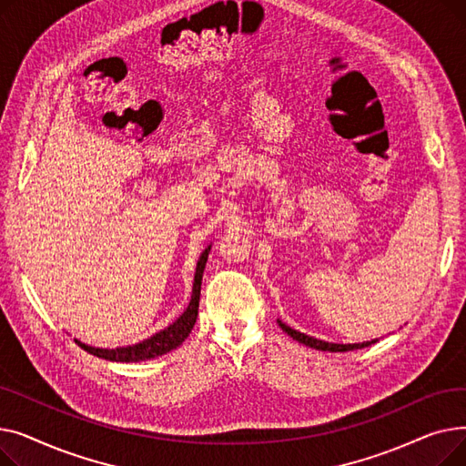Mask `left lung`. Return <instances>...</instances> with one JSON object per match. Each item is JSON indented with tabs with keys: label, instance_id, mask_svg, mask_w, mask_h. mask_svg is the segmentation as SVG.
Wrapping results in <instances>:
<instances>
[{
	"label": "left lung",
	"instance_id": "obj_1",
	"mask_svg": "<svg viewBox=\"0 0 466 466\" xmlns=\"http://www.w3.org/2000/svg\"><path fill=\"white\" fill-rule=\"evenodd\" d=\"M279 327L292 338V339H299L300 344L304 346H309L313 350H319V351H332V353H338V351H353V350H360V348H369L370 344H374L376 339L372 341H362V344H329V341H323V339H317V338H311V336H306L295 329L287 327L285 323L279 321Z\"/></svg>",
	"mask_w": 466,
	"mask_h": 466
}]
</instances>
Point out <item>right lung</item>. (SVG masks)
<instances>
[{"instance_id": "obj_1", "label": "right lung", "mask_w": 466, "mask_h": 466, "mask_svg": "<svg viewBox=\"0 0 466 466\" xmlns=\"http://www.w3.org/2000/svg\"><path fill=\"white\" fill-rule=\"evenodd\" d=\"M208 253L209 248L202 253L198 264H196V274H194V285H192V297L188 302V308L183 311V315L179 319L169 325L167 329L160 330L158 334L147 338L136 346H128V348H116V350H100V348H92L83 344V341L76 339V344L79 348H83L85 351H88L90 355L102 357L107 360H115V362H139V360H147V359H155L160 357L171 350L179 348L185 338L190 334L196 317H198V304H200V289H202V276H204V268H206V260H208Z\"/></svg>"}]
</instances>
